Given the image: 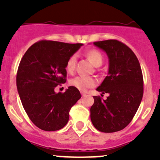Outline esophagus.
<instances>
[{"label": "esophagus", "mask_w": 160, "mask_h": 160, "mask_svg": "<svg viewBox=\"0 0 160 160\" xmlns=\"http://www.w3.org/2000/svg\"><path fill=\"white\" fill-rule=\"evenodd\" d=\"M81 94H82V96H85V95H86V93L82 92H82H81Z\"/></svg>", "instance_id": "34e87169"}]
</instances>
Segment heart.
<instances>
[{"label": "heart", "instance_id": "heart-1", "mask_svg": "<svg viewBox=\"0 0 160 160\" xmlns=\"http://www.w3.org/2000/svg\"><path fill=\"white\" fill-rule=\"evenodd\" d=\"M86 57L88 58L90 62L92 63L94 66L98 67L102 64L103 56L100 51L98 49H89L86 52ZM77 62V58L75 54L71 55L66 64V69L69 73H72L74 70ZM70 84L72 87L78 89L79 90L85 91L88 88L95 87L97 85V80L92 77H86V76H77L73 78L70 81Z\"/></svg>", "mask_w": 160, "mask_h": 160}]
</instances>
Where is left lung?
I'll return each instance as SVG.
<instances>
[{"label": "left lung", "instance_id": "left-lung-1", "mask_svg": "<svg viewBox=\"0 0 160 160\" xmlns=\"http://www.w3.org/2000/svg\"><path fill=\"white\" fill-rule=\"evenodd\" d=\"M94 45L108 56V75L97 90L109 96L106 100L94 96L90 119L99 131L116 132L131 122L140 105L143 94L142 70L136 55L122 42L106 40Z\"/></svg>", "mask_w": 160, "mask_h": 160}]
</instances>
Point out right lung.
<instances>
[{"instance_id": "right-lung-1", "label": "right lung", "mask_w": 160, "mask_h": 160, "mask_svg": "<svg viewBox=\"0 0 160 160\" xmlns=\"http://www.w3.org/2000/svg\"><path fill=\"white\" fill-rule=\"evenodd\" d=\"M82 46L39 41L28 49L20 62L17 73L20 98L32 123L43 131L64 128L70 109L81 98L75 87H69L64 93H55L54 89L66 82V62Z\"/></svg>"}]
</instances>
